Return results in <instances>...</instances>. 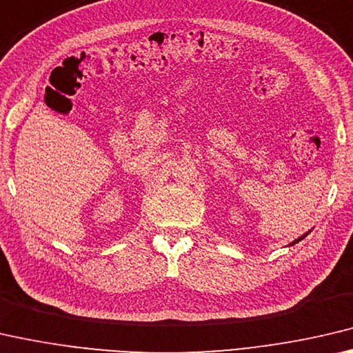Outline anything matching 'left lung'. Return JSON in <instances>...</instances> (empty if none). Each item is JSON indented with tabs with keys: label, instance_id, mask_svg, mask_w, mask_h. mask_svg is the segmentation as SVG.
I'll return each mask as SVG.
<instances>
[{
	"label": "left lung",
	"instance_id": "obj_1",
	"mask_svg": "<svg viewBox=\"0 0 353 353\" xmlns=\"http://www.w3.org/2000/svg\"><path fill=\"white\" fill-rule=\"evenodd\" d=\"M310 233H311V230H308V231H307V233H305V234H302V236H300V238H297V239H294V241L291 242V244H290V247H291V245H294V244H297V242H300V241H302L303 238H307V236H308Z\"/></svg>",
	"mask_w": 353,
	"mask_h": 353
}]
</instances>
